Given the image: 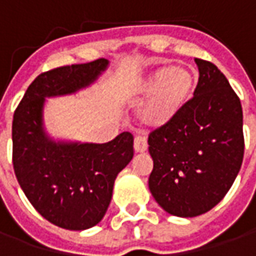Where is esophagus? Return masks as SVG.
Here are the masks:
<instances>
[{
	"label": "esophagus",
	"instance_id": "1",
	"mask_svg": "<svg viewBox=\"0 0 256 256\" xmlns=\"http://www.w3.org/2000/svg\"><path fill=\"white\" fill-rule=\"evenodd\" d=\"M148 148V144H146V140L144 137H136L134 138V150L137 152V154H142L145 152Z\"/></svg>",
	"mask_w": 256,
	"mask_h": 256
}]
</instances>
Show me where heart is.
<instances>
[{
  "label": "heart",
  "mask_w": 256,
  "mask_h": 256,
  "mask_svg": "<svg viewBox=\"0 0 256 256\" xmlns=\"http://www.w3.org/2000/svg\"><path fill=\"white\" fill-rule=\"evenodd\" d=\"M196 76L185 67H159L136 88L137 100L148 97L140 111L146 128H163L177 116L192 96Z\"/></svg>",
  "instance_id": "1"
}]
</instances>
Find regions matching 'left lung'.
Listing matches in <instances>:
<instances>
[{
	"label": "left lung",
	"mask_w": 256,
	"mask_h": 256,
	"mask_svg": "<svg viewBox=\"0 0 256 256\" xmlns=\"http://www.w3.org/2000/svg\"><path fill=\"white\" fill-rule=\"evenodd\" d=\"M198 82L182 111L148 137L150 190L168 214L198 216L225 198L244 156L240 98L224 74L194 58Z\"/></svg>",
	"instance_id": "left-lung-1"
}]
</instances>
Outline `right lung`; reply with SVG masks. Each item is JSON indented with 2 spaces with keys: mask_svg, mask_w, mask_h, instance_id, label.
Returning <instances> with one entry per match:
<instances>
[{
  "mask_svg": "<svg viewBox=\"0 0 256 256\" xmlns=\"http://www.w3.org/2000/svg\"><path fill=\"white\" fill-rule=\"evenodd\" d=\"M106 67V58H97L40 74L14 115V168L20 188L45 220L68 230H84L102 220L115 178L133 159V136L123 132L106 144L54 141L44 128L45 98L84 89Z\"/></svg>",
  "mask_w": 256,
  "mask_h": 256,
  "instance_id": "right-lung-1",
  "label": "right lung"
}]
</instances>
